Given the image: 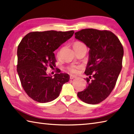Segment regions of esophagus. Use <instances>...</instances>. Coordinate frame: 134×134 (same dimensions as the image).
I'll return each instance as SVG.
<instances>
[{"label": "esophagus", "instance_id": "obj_1", "mask_svg": "<svg viewBox=\"0 0 134 134\" xmlns=\"http://www.w3.org/2000/svg\"><path fill=\"white\" fill-rule=\"evenodd\" d=\"M76 78H77V76H75V75H70V78L71 79H73Z\"/></svg>", "mask_w": 134, "mask_h": 134}]
</instances>
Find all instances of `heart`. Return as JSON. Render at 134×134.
I'll return each instance as SVG.
<instances>
[{
  "instance_id": "1",
  "label": "heart",
  "mask_w": 134,
  "mask_h": 134,
  "mask_svg": "<svg viewBox=\"0 0 134 134\" xmlns=\"http://www.w3.org/2000/svg\"><path fill=\"white\" fill-rule=\"evenodd\" d=\"M80 44H82V42H75L74 45H80ZM73 45V46H74ZM58 55H59V52L58 53ZM79 69V66H76V65H71L69 68H68V69L72 73H77L78 72V70Z\"/></svg>"
}]
</instances>
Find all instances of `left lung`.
Returning <instances> with one entry per match:
<instances>
[{"label":"left lung","mask_w":134,"mask_h":134,"mask_svg":"<svg viewBox=\"0 0 134 134\" xmlns=\"http://www.w3.org/2000/svg\"><path fill=\"white\" fill-rule=\"evenodd\" d=\"M75 35L76 39L90 48L85 71L89 75L88 86L78 93V97L87 104H98L108 97L115 86L122 68L123 47L110 31L85 29Z\"/></svg>","instance_id":"obj_1"}]
</instances>
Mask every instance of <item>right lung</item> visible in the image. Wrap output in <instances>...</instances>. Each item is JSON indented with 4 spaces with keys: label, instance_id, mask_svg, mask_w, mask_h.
Listing matches in <instances>:
<instances>
[{
    "label": "right lung",
    "instance_id": "right-lung-1",
    "mask_svg": "<svg viewBox=\"0 0 134 134\" xmlns=\"http://www.w3.org/2000/svg\"><path fill=\"white\" fill-rule=\"evenodd\" d=\"M74 30L34 32L22 38L17 49V72L23 89L31 98L41 103L59 96L63 85L69 82L68 74H47V67H55L54 51L73 36Z\"/></svg>",
    "mask_w": 134,
    "mask_h": 134
}]
</instances>
